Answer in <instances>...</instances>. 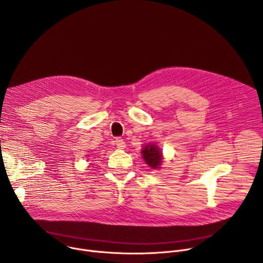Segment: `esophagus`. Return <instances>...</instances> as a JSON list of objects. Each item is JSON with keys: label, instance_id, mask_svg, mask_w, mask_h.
I'll use <instances>...</instances> for the list:
<instances>
[{"label": "esophagus", "instance_id": "obj_1", "mask_svg": "<svg viewBox=\"0 0 263 263\" xmlns=\"http://www.w3.org/2000/svg\"><path fill=\"white\" fill-rule=\"evenodd\" d=\"M115 143H116V146H117L118 149H124V147H126V143H124L123 140H121L120 137H118V139H116Z\"/></svg>", "mask_w": 263, "mask_h": 263}]
</instances>
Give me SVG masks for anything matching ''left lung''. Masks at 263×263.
Here are the masks:
<instances>
[{
  "instance_id": "8db88e82",
  "label": "left lung",
  "mask_w": 263,
  "mask_h": 263,
  "mask_svg": "<svg viewBox=\"0 0 263 263\" xmlns=\"http://www.w3.org/2000/svg\"><path fill=\"white\" fill-rule=\"evenodd\" d=\"M142 157L146 164L153 170H159L163 163V153L161 148L153 143L146 144L142 150Z\"/></svg>"
}]
</instances>
